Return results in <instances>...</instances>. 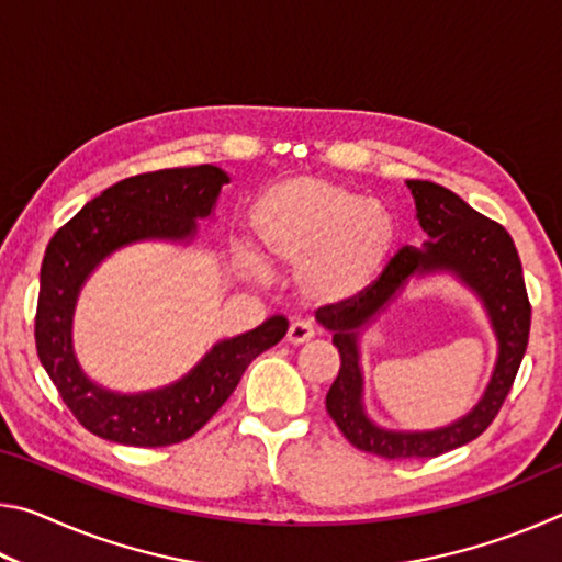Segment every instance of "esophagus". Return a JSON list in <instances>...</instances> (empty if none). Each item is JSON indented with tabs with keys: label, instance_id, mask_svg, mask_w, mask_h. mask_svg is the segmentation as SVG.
Returning a JSON list of instances; mask_svg holds the SVG:
<instances>
[{
	"label": "esophagus",
	"instance_id": "34e87169",
	"mask_svg": "<svg viewBox=\"0 0 562 562\" xmlns=\"http://www.w3.org/2000/svg\"><path fill=\"white\" fill-rule=\"evenodd\" d=\"M312 337H315V327H312L310 322H304V319L292 322L290 329H288L290 345H304V341H310Z\"/></svg>",
	"mask_w": 562,
	"mask_h": 562
}]
</instances>
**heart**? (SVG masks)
Returning <instances> with one entry per match:
<instances>
[{
    "instance_id": "b5f03b06",
    "label": "heart",
    "mask_w": 562,
    "mask_h": 562,
    "mask_svg": "<svg viewBox=\"0 0 562 562\" xmlns=\"http://www.w3.org/2000/svg\"><path fill=\"white\" fill-rule=\"evenodd\" d=\"M250 231L262 258L297 270L300 292L319 304L349 302L372 288L398 235L384 203L322 178L270 186L250 207ZM240 268L250 278L265 274L252 255H243Z\"/></svg>"
}]
</instances>
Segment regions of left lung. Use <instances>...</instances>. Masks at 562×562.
Wrapping results in <instances>:
<instances>
[{
    "mask_svg": "<svg viewBox=\"0 0 562 562\" xmlns=\"http://www.w3.org/2000/svg\"><path fill=\"white\" fill-rule=\"evenodd\" d=\"M406 188L414 195L416 221L426 233V243L398 250L372 288L355 300L317 310V322L329 331L341 357L339 374L327 392V412L349 443L382 459H434L473 441L496 418L526 355L530 302L518 250L506 227L475 213L443 186L406 180ZM431 273H451L480 297L499 341L497 364L487 392L469 415L429 432L386 430L363 406L360 331L371 326L408 281Z\"/></svg>",
    "mask_w": 562,
    "mask_h": 562,
    "instance_id": "left-lung-1",
    "label": "left lung"
}]
</instances>
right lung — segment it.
Returning a JSON list of instances; mask_svg holds the SVG:
<instances>
[{
    "label": "right lung",
    "mask_w": 562,
    "mask_h": 562,
    "mask_svg": "<svg viewBox=\"0 0 562 562\" xmlns=\"http://www.w3.org/2000/svg\"><path fill=\"white\" fill-rule=\"evenodd\" d=\"M225 183V170L211 164L126 178L83 205L46 245L36 351L64 404L101 439L144 449L190 439L235 392L247 364L288 335V319L272 315L245 335L215 341L178 382L138 394L97 384L76 359L74 312L93 270L136 243L190 245L198 223L213 217Z\"/></svg>",
    "instance_id": "right-lung-1"
}]
</instances>
